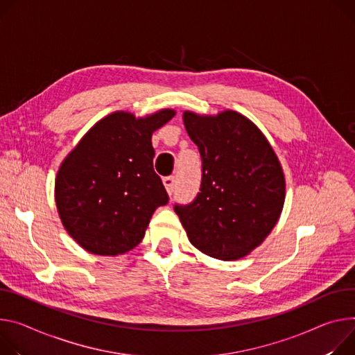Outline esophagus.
<instances>
[{
    "mask_svg": "<svg viewBox=\"0 0 355 355\" xmlns=\"http://www.w3.org/2000/svg\"><path fill=\"white\" fill-rule=\"evenodd\" d=\"M163 184H164V187H166V189H167V192H168V196H171L173 192H174V187H175V177H166L164 180H163Z\"/></svg>",
    "mask_w": 355,
    "mask_h": 355,
    "instance_id": "obj_1",
    "label": "esophagus"
}]
</instances>
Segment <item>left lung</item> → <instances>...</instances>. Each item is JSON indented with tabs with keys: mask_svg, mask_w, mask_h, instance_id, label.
<instances>
[{
	"mask_svg": "<svg viewBox=\"0 0 355 355\" xmlns=\"http://www.w3.org/2000/svg\"><path fill=\"white\" fill-rule=\"evenodd\" d=\"M198 146L202 180L197 198L175 204L189 242L220 261H236L272 232L284 204V174L272 146L249 119L234 110L182 114Z\"/></svg>",
	"mask_w": 355,
	"mask_h": 355,
	"instance_id": "1",
	"label": "left lung"
}]
</instances>
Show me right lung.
I'll return each mask as SVG.
<instances>
[{
	"instance_id": "add662e5",
	"label": "right lung",
	"mask_w": 355,
	"mask_h": 355,
	"mask_svg": "<svg viewBox=\"0 0 355 355\" xmlns=\"http://www.w3.org/2000/svg\"><path fill=\"white\" fill-rule=\"evenodd\" d=\"M175 116L114 112L96 123L62 161L55 202L68 234L87 252L123 254L144 238L154 211L168 202L153 168L151 136Z\"/></svg>"
}]
</instances>
